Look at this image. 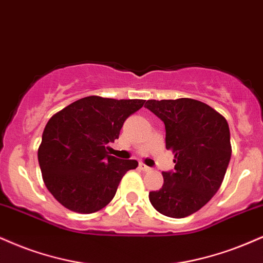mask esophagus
Masks as SVG:
<instances>
[{
	"instance_id": "34e87169",
	"label": "esophagus",
	"mask_w": 263,
	"mask_h": 263,
	"mask_svg": "<svg viewBox=\"0 0 263 263\" xmlns=\"http://www.w3.org/2000/svg\"><path fill=\"white\" fill-rule=\"evenodd\" d=\"M138 167H140L142 172H148V170H151V167L147 166V165H145V164H143V163H140V165H138Z\"/></svg>"
}]
</instances>
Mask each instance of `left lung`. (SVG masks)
<instances>
[{"instance_id":"1","label":"left lung","mask_w":263,"mask_h":263,"mask_svg":"<svg viewBox=\"0 0 263 263\" xmlns=\"http://www.w3.org/2000/svg\"><path fill=\"white\" fill-rule=\"evenodd\" d=\"M145 107L165 125V147L175 154L174 172L163 173L162 189L149 192L159 213L185 218L201 210L222 185L232 157L224 116L200 100H147Z\"/></svg>"}]
</instances>
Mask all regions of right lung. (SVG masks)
Wrapping results in <instances>:
<instances>
[{
  "instance_id": "right-lung-1",
  "label": "right lung",
  "mask_w": 263,
  "mask_h": 263,
  "mask_svg": "<svg viewBox=\"0 0 263 263\" xmlns=\"http://www.w3.org/2000/svg\"><path fill=\"white\" fill-rule=\"evenodd\" d=\"M144 101L85 97L47 121L37 160L45 186L63 207L89 214L110 203L122 176L138 163L109 156L107 144Z\"/></svg>"
}]
</instances>
